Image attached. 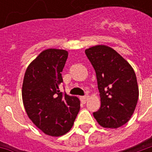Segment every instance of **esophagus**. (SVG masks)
Here are the masks:
<instances>
[{
    "label": "esophagus",
    "mask_w": 152,
    "mask_h": 152,
    "mask_svg": "<svg viewBox=\"0 0 152 152\" xmlns=\"http://www.w3.org/2000/svg\"><path fill=\"white\" fill-rule=\"evenodd\" d=\"M88 99H89V96H83V97H80V100H81V102H83V103H86V101L88 100Z\"/></svg>",
    "instance_id": "obj_1"
}]
</instances>
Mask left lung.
<instances>
[{
  "label": "left lung",
  "mask_w": 152,
  "mask_h": 152,
  "mask_svg": "<svg viewBox=\"0 0 152 152\" xmlns=\"http://www.w3.org/2000/svg\"><path fill=\"white\" fill-rule=\"evenodd\" d=\"M95 70L101 107L94 116L102 127L117 129L130 120L139 95L133 67L111 47L99 45L86 50Z\"/></svg>",
  "instance_id": "8db88e82"
}]
</instances>
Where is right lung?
<instances>
[{
	"mask_svg": "<svg viewBox=\"0 0 152 152\" xmlns=\"http://www.w3.org/2000/svg\"><path fill=\"white\" fill-rule=\"evenodd\" d=\"M67 56L68 52L64 50L42 51L28 65L22 87L23 102L29 119L53 137L66 134L80 111L79 99L59 90Z\"/></svg>",
	"mask_w": 152,
	"mask_h": 152,
	"instance_id": "1",
	"label": "right lung"
}]
</instances>
